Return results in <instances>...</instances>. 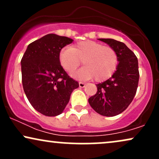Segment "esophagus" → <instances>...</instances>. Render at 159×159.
Here are the masks:
<instances>
[{
    "label": "esophagus",
    "mask_w": 159,
    "mask_h": 159,
    "mask_svg": "<svg viewBox=\"0 0 159 159\" xmlns=\"http://www.w3.org/2000/svg\"><path fill=\"white\" fill-rule=\"evenodd\" d=\"M85 84L83 83V82H79V87H85Z\"/></svg>",
    "instance_id": "34e87169"
}]
</instances>
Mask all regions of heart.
Instances as JSON below:
<instances>
[{"mask_svg":"<svg viewBox=\"0 0 159 159\" xmlns=\"http://www.w3.org/2000/svg\"><path fill=\"white\" fill-rule=\"evenodd\" d=\"M60 63L69 73L75 72L81 64L85 66L72 75L79 80L104 81L110 78L116 71L118 56L113 48L92 40H84L72 48H63L59 54Z\"/></svg>","mask_w":159,"mask_h":159,"instance_id":"1","label":"heart"}]
</instances>
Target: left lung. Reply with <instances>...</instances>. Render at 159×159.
I'll list each match as a JSON object with an SVG mask.
<instances>
[{"label": "left lung", "instance_id": "left-lung-1", "mask_svg": "<svg viewBox=\"0 0 159 159\" xmlns=\"http://www.w3.org/2000/svg\"><path fill=\"white\" fill-rule=\"evenodd\" d=\"M98 39L114 49L118 64L109 79L96 84L97 92L88 102L98 114L114 116L125 111L135 96L139 81L138 58L123 43L113 39Z\"/></svg>", "mask_w": 159, "mask_h": 159}]
</instances>
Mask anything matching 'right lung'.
<instances>
[{"instance_id":"1","label":"right lung","mask_w":159,"mask_h":159,"mask_svg":"<svg viewBox=\"0 0 159 159\" xmlns=\"http://www.w3.org/2000/svg\"><path fill=\"white\" fill-rule=\"evenodd\" d=\"M73 39L49 34L28 45L21 61L24 91L34 109L43 115L61 114L71 93L79 87L61 66L59 54Z\"/></svg>"}]
</instances>
